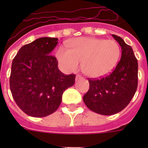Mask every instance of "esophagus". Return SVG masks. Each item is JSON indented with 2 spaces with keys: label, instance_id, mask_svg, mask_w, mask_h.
Listing matches in <instances>:
<instances>
[{
  "label": "esophagus",
  "instance_id": "1",
  "mask_svg": "<svg viewBox=\"0 0 148 148\" xmlns=\"http://www.w3.org/2000/svg\"><path fill=\"white\" fill-rule=\"evenodd\" d=\"M82 78H83V77L81 76V75H76V77H75V81L78 82V81H79L80 79H82Z\"/></svg>",
  "mask_w": 148,
  "mask_h": 148
}]
</instances>
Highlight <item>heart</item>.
I'll use <instances>...</instances> for the list:
<instances>
[{
    "mask_svg": "<svg viewBox=\"0 0 148 148\" xmlns=\"http://www.w3.org/2000/svg\"><path fill=\"white\" fill-rule=\"evenodd\" d=\"M121 56V47L115 40L97 38H78L67 44V49L59 47L56 57L61 69L66 73L76 71L82 61L87 75L102 77L113 71Z\"/></svg>",
    "mask_w": 148,
    "mask_h": 148,
    "instance_id": "heart-1",
    "label": "heart"
}]
</instances>
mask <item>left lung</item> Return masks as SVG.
<instances>
[{"instance_id":"obj_1","label":"left lung","mask_w":148,"mask_h":148,"mask_svg":"<svg viewBox=\"0 0 148 148\" xmlns=\"http://www.w3.org/2000/svg\"><path fill=\"white\" fill-rule=\"evenodd\" d=\"M121 47V57L113 72L99 78H89L90 88L84 95L87 108L95 113L110 116L125 109L138 86V61L130 46L112 35Z\"/></svg>"}]
</instances>
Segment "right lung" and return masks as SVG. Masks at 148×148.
Masks as SVG:
<instances>
[{"instance_id":"obj_1","label":"right lung","mask_w":148,"mask_h":148,"mask_svg":"<svg viewBox=\"0 0 148 148\" xmlns=\"http://www.w3.org/2000/svg\"><path fill=\"white\" fill-rule=\"evenodd\" d=\"M58 38L44 37L23 46L12 64L10 87L12 97L23 112L44 117L59 108L62 94L75 83V75H65L58 68L51 52Z\"/></svg>"}]
</instances>
